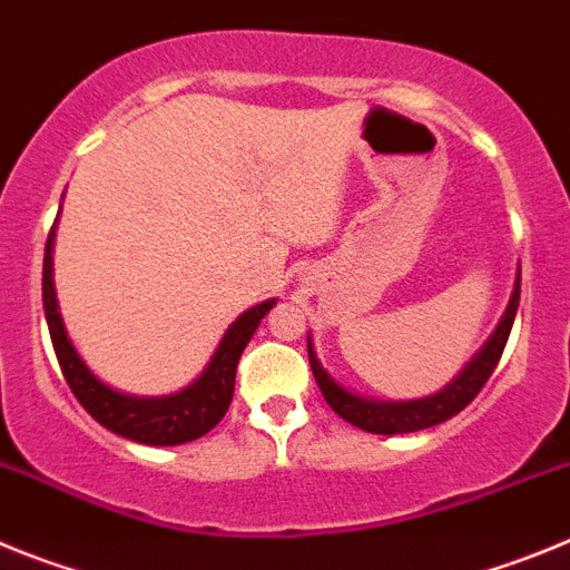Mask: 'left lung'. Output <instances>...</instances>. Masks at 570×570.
Wrapping results in <instances>:
<instances>
[{
    "label": "left lung",
    "mask_w": 570,
    "mask_h": 570,
    "mask_svg": "<svg viewBox=\"0 0 570 570\" xmlns=\"http://www.w3.org/2000/svg\"><path fill=\"white\" fill-rule=\"evenodd\" d=\"M520 308V271H517V279H513L511 299H508V308L502 314V320L497 322V331L488 336L485 345L465 362L460 374L448 382L442 391L431 396H422V400H402V402H387V400H371V396L354 394L351 387H345L342 382H336L334 376L322 367L320 356L314 351V340L308 336V360L311 371L316 376V385H320L322 396L334 407L336 414L342 416L351 425L362 428L367 434H411V431H422V428H434L440 422L456 416L465 405H471V400L482 391V385L488 382V376L493 374V367L500 362L502 351H505L508 334H511L513 316Z\"/></svg>",
    "instance_id": "1"
}]
</instances>
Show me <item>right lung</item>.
<instances>
[{
  "label": "right lung",
  "instance_id": "obj_1",
  "mask_svg": "<svg viewBox=\"0 0 570 570\" xmlns=\"http://www.w3.org/2000/svg\"><path fill=\"white\" fill-rule=\"evenodd\" d=\"M59 223V219H57ZM57 223L50 228L48 242H45V265H42V302L45 320H48L50 342L57 351L59 367L70 391L82 402L94 420L114 434L125 440L142 442V445H183L205 436L210 428L219 425L228 405L234 400L236 365L250 342L254 331L259 328L262 316L276 305V299L259 302L245 314L230 322L225 336L216 345L214 356L205 365V371L196 376L190 385L168 396H134L125 391H116L108 382L99 380L79 351L70 342L68 328H65L62 314H59L57 285H53V242H57Z\"/></svg>",
  "mask_w": 570,
  "mask_h": 570
}]
</instances>
